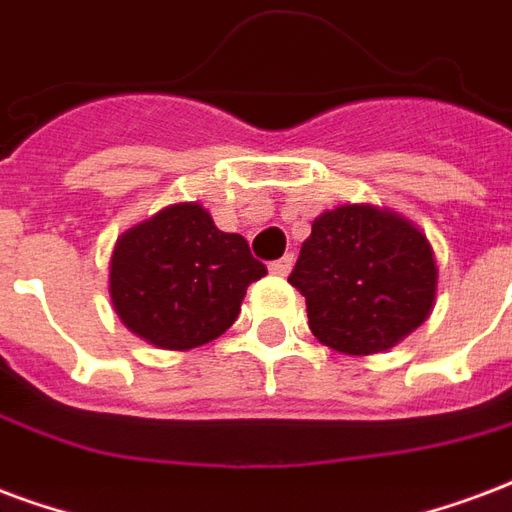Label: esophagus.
I'll return each instance as SVG.
<instances>
[{"mask_svg": "<svg viewBox=\"0 0 512 512\" xmlns=\"http://www.w3.org/2000/svg\"><path fill=\"white\" fill-rule=\"evenodd\" d=\"M294 267V253H286V256H280V259L270 261V272L272 275H288Z\"/></svg>", "mask_w": 512, "mask_h": 512, "instance_id": "obj_1", "label": "esophagus"}]
</instances>
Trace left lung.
Returning <instances> with one entry per match:
<instances>
[{
  "label": "left lung",
  "instance_id": "obj_1",
  "mask_svg": "<svg viewBox=\"0 0 512 512\" xmlns=\"http://www.w3.org/2000/svg\"><path fill=\"white\" fill-rule=\"evenodd\" d=\"M288 283L305 297L321 343L367 356L424 324L437 267L432 245L405 218L345 205L315 221Z\"/></svg>",
  "mask_w": 512,
  "mask_h": 512
}]
</instances>
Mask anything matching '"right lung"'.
I'll use <instances>...</instances> for the list:
<instances>
[{
  "label": "right lung",
  "mask_w": 512,
  "mask_h": 512,
  "mask_svg": "<svg viewBox=\"0 0 512 512\" xmlns=\"http://www.w3.org/2000/svg\"><path fill=\"white\" fill-rule=\"evenodd\" d=\"M267 275L240 234L205 207L175 205L126 232L110 261V297L142 340L188 351L224 334L251 283Z\"/></svg>",
  "instance_id": "1"
}]
</instances>
